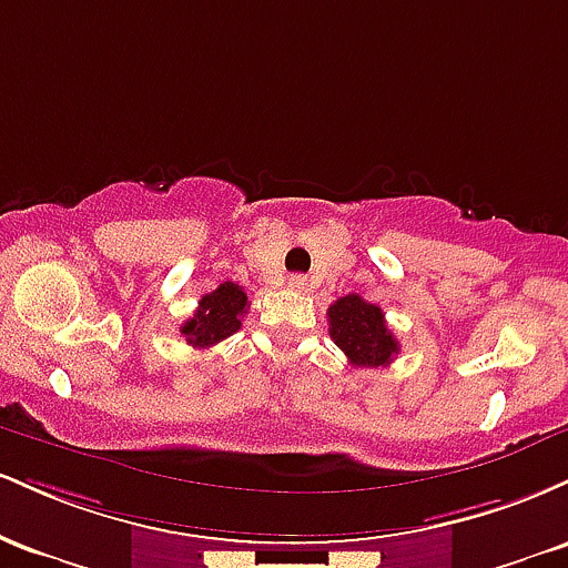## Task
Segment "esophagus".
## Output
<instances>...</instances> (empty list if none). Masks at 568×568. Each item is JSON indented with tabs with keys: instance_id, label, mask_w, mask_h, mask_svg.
<instances>
[{
	"instance_id": "34e87169",
	"label": "esophagus",
	"mask_w": 568,
	"mask_h": 568,
	"mask_svg": "<svg viewBox=\"0 0 568 568\" xmlns=\"http://www.w3.org/2000/svg\"><path fill=\"white\" fill-rule=\"evenodd\" d=\"M306 285H310V283H306V277H302V275H291L288 277V288L291 291H306Z\"/></svg>"
}]
</instances>
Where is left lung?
I'll list each match as a JSON object with an SVG mask.
<instances>
[{
  "mask_svg": "<svg viewBox=\"0 0 568 568\" xmlns=\"http://www.w3.org/2000/svg\"><path fill=\"white\" fill-rule=\"evenodd\" d=\"M328 331L336 347L357 368L389 366L400 344L387 328L382 306L366 302L357 293L336 298L328 306Z\"/></svg>",
  "mask_w": 568,
  "mask_h": 568,
  "instance_id": "obj_1",
  "label": "left lung"
}]
</instances>
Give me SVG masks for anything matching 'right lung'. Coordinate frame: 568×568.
Segmentation results:
<instances>
[{"mask_svg":"<svg viewBox=\"0 0 568 568\" xmlns=\"http://www.w3.org/2000/svg\"><path fill=\"white\" fill-rule=\"evenodd\" d=\"M247 306H251L247 304V293L240 285L221 283L216 291L205 293L200 298L194 315L181 325V334L192 347H213V344L232 336L234 331H240Z\"/></svg>","mask_w":568,"mask_h":568,"instance_id":"right-lung-1","label":"right lung"}]
</instances>
